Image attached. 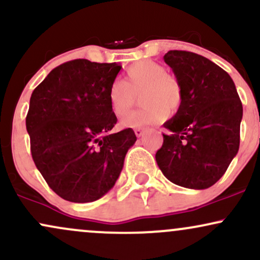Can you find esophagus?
Returning a JSON list of instances; mask_svg holds the SVG:
<instances>
[{
    "label": "esophagus",
    "instance_id": "obj_1",
    "mask_svg": "<svg viewBox=\"0 0 260 260\" xmlns=\"http://www.w3.org/2000/svg\"><path fill=\"white\" fill-rule=\"evenodd\" d=\"M134 133H136V136L139 138V137H142L143 133H144V129H143V128H136V129H134Z\"/></svg>",
    "mask_w": 260,
    "mask_h": 260
}]
</instances>
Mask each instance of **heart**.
<instances>
[{
	"label": "heart",
	"instance_id": "b5f03b06",
	"mask_svg": "<svg viewBox=\"0 0 260 260\" xmlns=\"http://www.w3.org/2000/svg\"><path fill=\"white\" fill-rule=\"evenodd\" d=\"M139 95L142 109L129 112L122 118L126 127H147L159 123L168 117V110L180 109L183 94L177 79L166 73L162 64L143 59L127 68L123 80H113L109 88V104L115 115H124L133 106Z\"/></svg>",
	"mask_w": 260,
	"mask_h": 260
}]
</instances>
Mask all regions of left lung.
<instances>
[{"mask_svg":"<svg viewBox=\"0 0 260 260\" xmlns=\"http://www.w3.org/2000/svg\"><path fill=\"white\" fill-rule=\"evenodd\" d=\"M164 59L182 86L176 115L164 123L155 159L177 186L205 189L215 184L240 148L243 109L234 80L221 67L194 52L171 50Z\"/></svg>","mask_w":260,"mask_h":260,"instance_id":"obj_1","label":"left lung"}]
</instances>
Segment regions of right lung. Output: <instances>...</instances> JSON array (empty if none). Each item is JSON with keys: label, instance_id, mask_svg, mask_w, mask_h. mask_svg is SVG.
I'll return each mask as SVG.
<instances>
[{"label": "right lung", "instance_id": "1", "mask_svg": "<svg viewBox=\"0 0 260 260\" xmlns=\"http://www.w3.org/2000/svg\"><path fill=\"white\" fill-rule=\"evenodd\" d=\"M121 66L79 58L59 64L32 91L25 118L30 150L40 174L56 194L89 203L115 186L132 128L112 132L117 117L109 88Z\"/></svg>", "mask_w": 260, "mask_h": 260}]
</instances>
